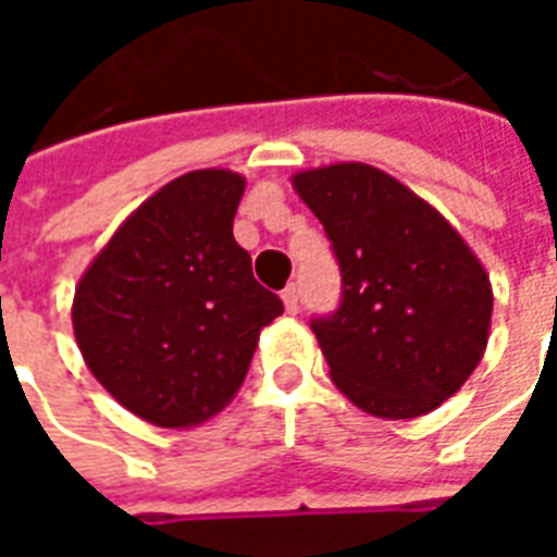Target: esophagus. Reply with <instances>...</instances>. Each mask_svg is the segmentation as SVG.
Segmentation results:
<instances>
[{"mask_svg":"<svg viewBox=\"0 0 557 557\" xmlns=\"http://www.w3.org/2000/svg\"><path fill=\"white\" fill-rule=\"evenodd\" d=\"M280 298H283V307H286V313H298V307H301V304H298V289H295V283H289V286H286V289H283V295H280Z\"/></svg>","mask_w":557,"mask_h":557,"instance_id":"34e87169","label":"esophagus"}]
</instances>
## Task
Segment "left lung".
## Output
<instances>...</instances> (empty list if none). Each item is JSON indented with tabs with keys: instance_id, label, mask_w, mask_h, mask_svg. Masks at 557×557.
Returning a JSON list of instances; mask_svg holds the SVG:
<instances>
[{
	"instance_id": "1",
	"label": "left lung",
	"mask_w": 557,
	"mask_h": 557,
	"mask_svg": "<svg viewBox=\"0 0 557 557\" xmlns=\"http://www.w3.org/2000/svg\"><path fill=\"white\" fill-rule=\"evenodd\" d=\"M292 187L343 274L337 313L310 322L334 385L375 418L438 409L490 343L486 268L426 199L370 163L295 172Z\"/></svg>"
}]
</instances>
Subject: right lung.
<instances>
[{
    "instance_id": "1",
    "label": "right lung",
    "mask_w": 557,
    "mask_h": 557,
    "mask_svg": "<svg viewBox=\"0 0 557 557\" xmlns=\"http://www.w3.org/2000/svg\"><path fill=\"white\" fill-rule=\"evenodd\" d=\"M232 170L184 172L151 194L91 259L74 292L83 361L137 418L184 430L238 394L259 331L283 304L232 235Z\"/></svg>"
}]
</instances>
